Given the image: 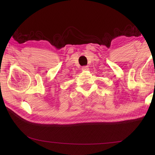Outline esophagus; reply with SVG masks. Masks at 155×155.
Returning <instances> with one entry per match:
<instances>
[{
  "instance_id": "obj_1",
  "label": "esophagus",
  "mask_w": 155,
  "mask_h": 155,
  "mask_svg": "<svg viewBox=\"0 0 155 155\" xmlns=\"http://www.w3.org/2000/svg\"><path fill=\"white\" fill-rule=\"evenodd\" d=\"M82 70L83 71H87V70H89V67L87 66V65L86 66H83L82 67Z\"/></svg>"
}]
</instances>
